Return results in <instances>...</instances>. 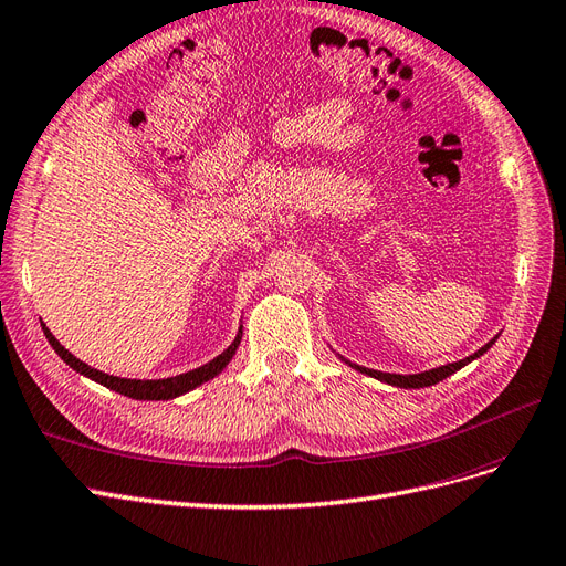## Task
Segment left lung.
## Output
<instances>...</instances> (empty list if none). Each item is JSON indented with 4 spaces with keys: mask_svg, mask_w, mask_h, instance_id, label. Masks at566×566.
<instances>
[{
    "mask_svg": "<svg viewBox=\"0 0 566 566\" xmlns=\"http://www.w3.org/2000/svg\"><path fill=\"white\" fill-rule=\"evenodd\" d=\"M496 338H499V336H496ZM496 338H491V340L484 345V348H480L475 355H470V357H465V359L444 364V367H437V369H430V371L409 374V376H405V374H382V371H374V369H367V367H359V364H353V361H348L345 357H340V359H343L345 364H350V367L357 369L359 374H367V376H371V378H378V380L388 382V386H395V388H428V386H434V382L444 380L447 376L455 374L459 369H463L465 364H470L472 359H478L480 355H484V353L491 348V345L496 343Z\"/></svg>",
    "mask_w": 566,
    "mask_h": 566,
    "instance_id": "1",
    "label": "left lung"
}]
</instances>
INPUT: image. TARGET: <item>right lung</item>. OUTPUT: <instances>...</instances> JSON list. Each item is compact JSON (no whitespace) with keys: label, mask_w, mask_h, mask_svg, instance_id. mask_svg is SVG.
Returning <instances> with one entry per match:
<instances>
[{"label":"right lung","mask_w":566,"mask_h":566,"mask_svg":"<svg viewBox=\"0 0 566 566\" xmlns=\"http://www.w3.org/2000/svg\"><path fill=\"white\" fill-rule=\"evenodd\" d=\"M42 329H44L46 340L51 343V348L56 350L59 357H61L65 364H70V367L75 369L77 374H84L86 378L101 382V386L111 388V390H115V392H119V395L134 397V399H174V397H178V395H186V392L195 390L197 386H202V382L211 380L213 376H218V374H221V371L228 367V361L234 357L237 348H240V340H242V326H240V332H237L234 340L228 345V348H226L221 355H218V357H213L211 361L202 364V367H197V369L186 371V374L171 376V378L136 380V378L111 376V374H105V371H98V369H94V367H88V364H84L82 359H77L75 355L67 353V350L63 348V345L56 340V336H53V334L46 329V324H42Z\"/></svg>","instance_id":"obj_1"}]
</instances>
